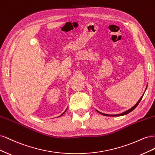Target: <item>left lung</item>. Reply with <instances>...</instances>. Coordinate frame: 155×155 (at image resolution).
<instances>
[{
	"mask_svg": "<svg viewBox=\"0 0 155 155\" xmlns=\"http://www.w3.org/2000/svg\"><path fill=\"white\" fill-rule=\"evenodd\" d=\"M143 94L142 95V96L140 97V99L138 100V101L137 103V104H136L132 108H130V109H129V110H126L125 112H122V113H121V114H104V113H101V112H99L98 110H97L98 112H99V113H100L101 114H102V115H104V116H124V115H125V114H127L128 113H129V112H130L131 111H133L136 107H137V106H138V105L139 104V103L140 102V101H141V100L142 99V97H143Z\"/></svg>",
	"mask_w": 155,
	"mask_h": 155,
	"instance_id": "1",
	"label": "left lung"
}]
</instances>
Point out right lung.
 Segmentation results:
<instances>
[{
	"label": "right lung",
	"instance_id": "1",
	"mask_svg": "<svg viewBox=\"0 0 155 155\" xmlns=\"http://www.w3.org/2000/svg\"><path fill=\"white\" fill-rule=\"evenodd\" d=\"M66 110H67V109H66ZM66 110H65V111H64V112H63V114H61V116H62V115H63V114H64V112H66Z\"/></svg>",
	"mask_w": 155,
	"mask_h": 155
}]
</instances>
